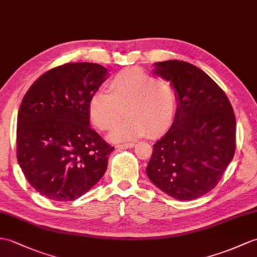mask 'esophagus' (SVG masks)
<instances>
[{"instance_id": "1", "label": "esophagus", "mask_w": 257, "mask_h": 257, "mask_svg": "<svg viewBox=\"0 0 257 257\" xmlns=\"http://www.w3.org/2000/svg\"><path fill=\"white\" fill-rule=\"evenodd\" d=\"M135 143L133 142H129V143H122V145H119L117 146L118 149H130V148H134Z\"/></svg>"}]
</instances>
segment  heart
<instances>
[{
    "instance_id": "1",
    "label": "heart",
    "mask_w": 257,
    "mask_h": 257,
    "mask_svg": "<svg viewBox=\"0 0 257 257\" xmlns=\"http://www.w3.org/2000/svg\"><path fill=\"white\" fill-rule=\"evenodd\" d=\"M110 93L99 89L88 100L91 121L101 131L114 128L126 110L128 119L112 131V141H127L165 133L174 120L176 95L168 82L140 68H126L109 82Z\"/></svg>"
}]
</instances>
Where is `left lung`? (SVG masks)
Wrapping results in <instances>:
<instances>
[{
	"mask_svg": "<svg viewBox=\"0 0 257 257\" xmlns=\"http://www.w3.org/2000/svg\"><path fill=\"white\" fill-rule=\"evenodd\" d=\"M154 73L171 81L176 91L174 121L153 145L147 166L150 181L180 200L210 192L234 157L235 116L216 82L185 61L156 63Z\"/></svg>",
	"mask_w": 257,
	"mask_h": 257,
	"instance_id": "obj_1",
	"label": "left lung"
}]
</instances>
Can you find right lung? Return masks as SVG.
Listing matches in <instances>:
<instances>
[{
  "mask_svg": "<svg viewBox=\"0 0 257 257\" xmlns=\"http://www.w3.org/2000/svg\"><path fill=\"white\" fill-rule=\"evenodd\" d=\"M107 75L97 63H65L39 76L22 100L17 161L47 198L74 200L105 174L114 147L89 127L87 105Z\"/></svg>",
  "mask_w": 257,
  "mask_h": 257,
  "instance_id": "1",
  "label": "right lung"
}]
</instances>
